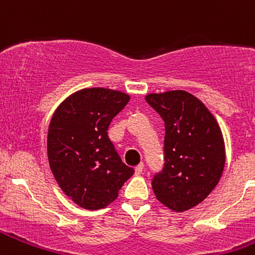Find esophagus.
<instances>
[{
  "mask_svg": "<svg viewBox=\"0 0 255 255\" xmlns=\"http://www.w3.org/2000/svg\"><path fill=\"white\" fill-rule=\"evenodd\" d=\"M143 170H144V164L143 163H140V164H138V166H136V167H135V175H141V173H143Z\"/></svg>",
  "mask_w": 255,
  "mask_h": 255,
  "instance_id": "esophagus-1",
  "label": "esophagus"
}]
</instances>
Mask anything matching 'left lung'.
I'll return each instance as SVG.
<instances>
[{
	"instance_id": "obj_1",
	"label": "left lung",
	"mask_w": 255,
	"mask_h": 255,
	"mask_svg": "<svg viewBox=\"0 0 255 255\" xmlns=\"http://www.w3.org/2000/svg\"><path fill=\"white\" fill-rule=\"evenodd\" d=\"M145 101L164 121V163L152 179L155 198L175 212L203 202L225 167V143L208 108L185 91L152 93Z\"/></svg>"
}]
</instances>
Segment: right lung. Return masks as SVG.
I'll return each instance as SVG.
<instances>
[{
  "instance_id": "right-lung-1",
  "label": "right lung",
  "mask_w": 255,
  "mask_h": 255,
  "mask_svg": "<svg viewBox=\"0 0 255 255\" xmlns=\"http://www.w3.org/2000/svg\"><path fill=\"white\" fill-rule=\"evenodd\" d=\"M129 100L123 92L88 88L71 94L52 116L49 167L62 191L83 208H105L134 173L107 134L112 119Z\"/></svg>"
}]
</instances>
